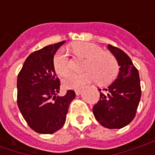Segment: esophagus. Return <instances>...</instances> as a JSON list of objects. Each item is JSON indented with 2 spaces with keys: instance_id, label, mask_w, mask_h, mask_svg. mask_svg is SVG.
I'll return each mask as SVG.
<instances>
[{
  "instance_id": "esophagus-1",
  "label": "esophagus",
  "mask_w": 155,
  "mask_h": 155,
  "mask_svg": "<svg viewBox=\"0 0 155 155\" xmlns=\"http://www.w3.org/2000/svg\"><path fill=\"white\" fill-rule=\"evenodd\" d=\"M74 92H75V94L79 95V94H81V89H76V90H74Z\"/></svg>"
}]
</instances>
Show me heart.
Returning <instances> with one entry per match:
<instances>
[{
	"instance_id": "heart-1",
	"label": "heart",
	"mask_w": 155,
	"mask_h": 155,
	"mask_svg": "<svg viewBox=\"0 0 155 155\" xmlns=\"http://www.w3.org/2000/svg\"><path fill=\"white\" fill-rule=\"evenodd\" d=\"M72 51L77 57L86 59L83 74H71L63 80L66 88L77 89L84 84L95 81L107 84L114 81L119 73V64L113 54L104 52V49L91 42H76L72 45ZM54 71L61 77L69 74L71 69V58L66 51L61 49L53 58Z\"/></svg>"
}]
</instances>
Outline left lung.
<instances>
[{"label": "left lung", "instance_id": "1", "mask_svg": "<svg viewBox=\"0 0 155 155\" xmlns=\"http://www.w3.org/2000/svg\"><path fill=\"white\" fill-rule=\"evenodd\" d=\"M120 66L115 81L100 91V101L93 107V114L102 126L121 129L134 120L140 97L141 87L139 71L129 55L122 50L108 45Z\"/></svg>", "mask_w": 155, "mask_h": 155}]
</instances>
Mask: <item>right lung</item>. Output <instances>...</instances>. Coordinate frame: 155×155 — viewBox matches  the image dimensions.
Listing matches in <instances>:
<instances>
[{
  "label": "right lung",
  "instance_id": "1",
  "mask_svg": "<svg viewBox=\"0 0 155 155\" xmlns=\"http://www.w3.org/2000/svg\"><path fill=\"white\" fill-rule=\"evenodd\" d=\"M64 41L34 51L26 58L17 78V104L22 116L39 134H53L61 129L75 93L69 90L58 96L61 81L53 66L55 52Z\"/></svg>",
  "mask_w": 155,
  "mask_h": 155
}]
</instances>
